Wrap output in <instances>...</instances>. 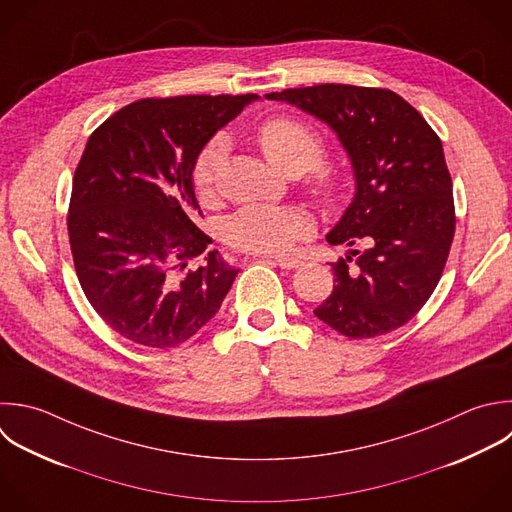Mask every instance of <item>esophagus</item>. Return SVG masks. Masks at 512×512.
<instances>
[{
    "label": "esophagus",
    "instance_id": "1",
    "mask_svg": "<svg viewBox=\"0 0 512 512\" xmlns=\"http://www.w3.org/2000/svg\"><path fill=\"white\" fill-rule=\"evenodd\" d=\"M268 262H274V264H278L284 270H294V268L302 266V260L292 258V256H276V258H268Z\"/></svg>",
    "mask_w": 512,
    "mask_h": 512
}]
</instances>
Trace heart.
<instances>
[{
  "mask_svg": "<svg viewBox=\"0 0 512 512\" xmlns=\"http://www.w3.org/2000/svg\"><path fill=\"white\" fill-rule=\"evenodd\" d=\"M258 142L266 160L284 174L308 172L322 160L320 138L302 122L292 118H272L258 130ZM228 154L224 136L212 138L196 156L192 166V184L198 194H210L220 166ZM316 192L324 202H336L340 188L332 176L316 182ZM312 228L310 216L298 206L254 204L232 214L224 224V238L230 246L254 254H280L292 248Z\"/></svg>",
  "mask_w": 512,
  "mask_h": 512,
  "instance_id": "heart-1",
  "label": "heart"
}]
</instances>
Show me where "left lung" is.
<instances>
[{
	"instance_id": "obj_1",
	"label": "left lung",
	"mask_w": 512,
	"mask_h": 512,
	"mask_svg": "<svg viewBox=\"0 0 512 512\" xmlns=\"http://www.w3.org/2000/svg\"><path fill=\"white\" fill-rule=\"evenodd\" d=\"M326 124L344 148L354 196L328 244H364L332 266L334 290L314 316L348 338L406 324L430 298L454 236L452 180L438 136L390 90L322 84L266 94Z\"/></svg>"
}]
</instances>
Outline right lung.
Here are the masks:
<instances>
[{"mask_svg":"<svg viewBox=\"0 0 512 512\" xmlns=\"http://www.w3.org/2000/svg\"><path fill=\"white\" fill-rule=\"evenodd\" d=\"M246 96L134 102L88 140L78 164L68 232L82 290L120 336L174 348L220 310L238 274L198 226L192 184L200 150L242 110ZM205 254L198 270L179 276Z\"/></svg>","mask_w":512,"mask_h":512,"instance_id":"right-lung-1","label":"right lung"}]
</instances>
